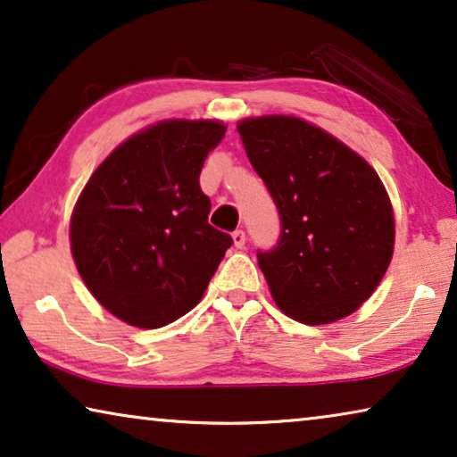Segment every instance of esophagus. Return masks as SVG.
<instances>
[{"label": "esophagus", "mask_w": 457, "mask_h": 457, "mask_svg": "<svg viewBox=\"0 0 457 457\" xmlns=\"http://www.w3.org/2000/svg\"><path fill=\"white\" fill-rule=\"evenodd\" d=\"M234 246L240 248V250L246 246V234H244V229H236L234 231Z\"/></svg>", "instance_id": "34e87169"}]
</instances>
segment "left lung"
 Wrapping results in <instances>:
<instances>
[{
  "mask_svg": "<svg viewBox=\"0 0 457 457\" xmlns=\"http://www.w3.org/2000/svg\"><path fill=\"white\" fill-rule=\"evenodd\" d=\"M237 131L281 221L275 246L256 254L272 299L303 324L353 314L394 250L392 205L376 170L295 117L248 119Z\"/></svg>",
  "mask_w": 457,
  "mask_h": 457,
  "instance_id": "left-lung-1",
  "label": "left lung"
}]
</instances>
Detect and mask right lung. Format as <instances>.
Segmentation results:
<instances>
[{
	"instance_id": "right-lung-1",
	"label": "right lung",
	"mask_w": 457,
	"mask_h": 457,
	"mask_svg": "<svg viewBox=\"0 0 457 457\" xmlns=\"http://www.w3.org/2000/svg\"><path fill=\"white\" fill-rule=\"evenodd\" d=\"M226 127L163 120L100 163L71 217V252L92 295L122 322L160 328L195 308L234 244L209 223L199 176Z\"/></svg>"
}]
</instances>
